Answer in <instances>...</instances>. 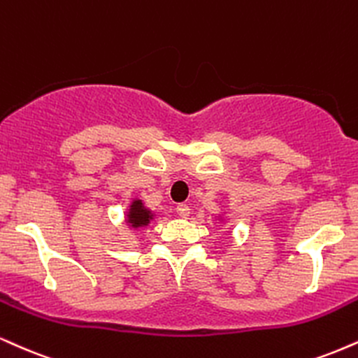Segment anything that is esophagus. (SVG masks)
Returning a JSON list of instances; mask_svg holds the SVG:
<instances>
[{
  "label": "esophagus",
  "mask_w": 358,
  "mask_h": 358,
  "mask_svg": "<svg viewBox=\"0 0 358 358\" xmlns=\"http://www.w3.org/2000/svg\"><path fill=\"white\" fill-rule=\"evenodd\" d=\"M176 213H178L182 218H187L188 215H190V206L185 205V203L176 205Z\"/></svg>",
  "instance_id": "esophagus-1"
}]
</instances>
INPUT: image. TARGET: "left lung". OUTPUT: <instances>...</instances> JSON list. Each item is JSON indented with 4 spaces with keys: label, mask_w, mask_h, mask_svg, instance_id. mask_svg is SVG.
Returning <instances> with one entry per match:
<instances>
[{
    "label": "left lung",
    "mask_w": 358,
    "mask_h": 358,
    "mask_svg": "<svg viewBox=\"0 0 358 358\" xmlns=\"http://www.w3.org/2000/svg\"><path fill=\"white\" fill-rule=\"evenodd\" d=\"M220 218H222V217H220Z\"/></svg>",
    "instance_id": "1"
}]
</instances>
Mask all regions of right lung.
<instances>
[{
    "label": "right lung",
    "instance_id": "1",
    "mask_svg": "<svg viewBox=\"0 0 358 358\" xmlns=\"http://www.w3.org/2000/svg\"><path fill=\"white\" fill-rule=\"evenodd\" d=\"M153 218H155V215L152 213V210L146 208L143 201L135 198V200L130 203V206H128L127 218H124V222H127L131 228H135V230H140V228L148 227L150 222H152Z\"/></svg>",
    "mask_w": 358,
    "mask_h": 358
}]
</instances>
